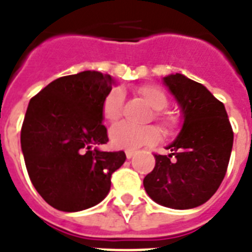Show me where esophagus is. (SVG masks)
Listing matches in <instances>:
<instances>
[{"instance_id": "obj_1", "label": "esophagus", "mask_w": 252, "mask_h": 252, "mask_svg": "<svg viewBox=\"0 0 252 252\" xmlns=\"http://www.w3.org/2000/svg\"><path fill=\"white\" fill-rule=\"evenodd\" d=\"M134 153H136L134 150H126V158H128V159H130V158H133Z\"/></svg>"}]
</instances>
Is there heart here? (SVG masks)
Returning <instances> with one entry per match:
<instances>
[{"label":"heart","mask_w":252,"mask_h":252,"mask_svg":"<svg viewBox=\"0 0 252 252\" xmlns=\"http://www.w3.org/2000/svg\"><path fill=\"white\" fill-rule=\"evenodd\" d=\"M138 95L142 100L153 111H156L157 119L162 128L166 132H172L176 126V119L167 112H162L167 107V96L161 89L152 85L138 87ZM124 103V95L122 90L114 89L104 96L102 102L103 119L108 123H116L120 119ZM159 138V130L156 126H133L120 123L118 126L111 128L110 141L115 148L119 149L133 150L138 149L144 145L153 144Z\"/></svg>","instance_id":"heart-1"}]
</instances>
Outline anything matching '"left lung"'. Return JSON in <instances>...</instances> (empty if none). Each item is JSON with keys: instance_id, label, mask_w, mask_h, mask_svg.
I'll use <instances>...</instances> for the list:
<instances>
[{"instance_id": "left-lung-1", "label": "left lung", "mask_w": 252, "mask_h": 252, "mask_svg": "<svg viewBox=\"0 0 252 252\" xmlns=\"http://www.w3.org/2000/svg\"><path fill=\"white\" fill-rule=\"evenodd\" d=\"M183 116L182 129L166 146L168 156L156 154V167L144 179L146 193L159 205L191 209L215 195L226 174L233 148V129L226 110L204 85L180 73L163 77Z\"/></svg>"}]
</instances>
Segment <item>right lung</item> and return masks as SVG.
<instances>
[{
    "mask_svg": "<svg viewBox=\"0 0 252 252\" xmlns=\"http://www.w3.org/2000/svg\"><path fill=\"white\" fill-rule=\"evenodd\" d=\"M112 85L110 74L85 70L52 81L30 100L22 153L33 187L59 211L80 212L100 203L112 172L126 162L124 152L96 148L108 141L102 102Z\"/></svg>",
    "mask_w": 252,
    "mask_h": 252,
    "instance_id": "right-lung-1",
    "label": "right lung"
}]
</instances>
